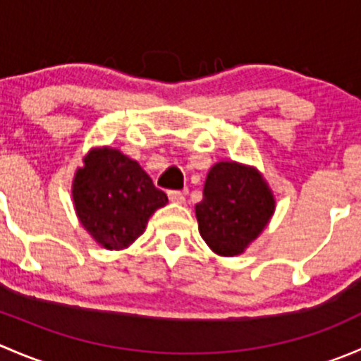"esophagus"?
<instances>
[{
    "instance_id": "obj_1",
    "label": "esophagus",
    "mask_w": 361,
    "mask_h": 361,
    "mask_svg": "<svg viewBox=\"0 0 361 361\" xmlns=\"http://www.w3.org/2000/svg\"><path fill=\"white\" fill-rule=\"evenodd\" d=\"M167 195H169V201L171 202H176V204H183L185 202V194L180 190H169L167 192Z\"/></svg>"
}]
</instances>
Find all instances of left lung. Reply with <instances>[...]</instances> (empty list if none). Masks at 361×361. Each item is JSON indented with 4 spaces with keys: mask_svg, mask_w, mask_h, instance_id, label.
Instances as JSON below:
<instances>
[{
    "mask_svg": "<svg viewBox=\"0 0 361 361\" xmlns=\"http://www.w3.org/2000/svg\"><path fill=\"white\" fill-rule=\"evenodd\" d=\"M274 213V197L258 171L238 162H218L207 173L204 199L195 206L199 232L224 257L245 251Z\"/></svg>",
    "mask_w": 361,
    "mask_h": 361,
    "instance_id": "obj_1",
    "label": "left lung"
}]
</instances>
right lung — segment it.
<instances>
[{
	"mask_svg": "<svg viewBox=\"0 0 361 361\" xmlns=\"http://www.w3.org/2000/svg\"><path fill=\"white\" fill-rule=\"evenodd\" d=\"M73 181V201L80 221L106 250L133 245L167 195L136 160L113 148L92 150Z\"/></svg>",
	"mask_w": 361,
	"mask_h": 361,
	"instance_id": "1",
	"label": "right lung"
}]
</instances>
